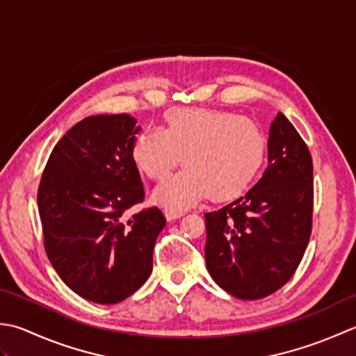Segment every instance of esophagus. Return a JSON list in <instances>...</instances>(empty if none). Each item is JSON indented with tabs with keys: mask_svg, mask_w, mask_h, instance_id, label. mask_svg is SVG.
<instances>
[{
	"mask_svg": "<svg viewBox=\"0 0 356 356\" xmlns=\"http://www.w3.org/2000/svg\"><path fill=\"white\" fill-rule=\"evenodd\" d=\"M183 215H184L183 212H172V210H165V218H168V221H175L181 218Z\"/></svg>",
	"mask_w": 356,
	"mask_h": 356,
	"instance_id": "34e87169",
	"label": "esophagus"
}]
</instances>
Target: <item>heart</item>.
Here are the masks:
<instances>
[{
    "label": "heart",
    "instance_id": "obj_1",
    "mask_svg": "<svg viewBox=\"0 0 356 356\" xmlns=\"http://www.w3.org/2000/svg\"><path fill=\"white\" fill-rule=\"evenodd\" d=\"M183 156L186 169L154 192L156 204L183 212L204 198L227 201L241 195L261 169L266 136L255 121L207 108H173L164 130L149 127L135 138L132 161L150 179H161Z\"/></svg>",
    "mask_w": 356,
    "mask_h": 356
}]
</instances>
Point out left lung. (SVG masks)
Listing matches in <instances>:
<instances>
[{
  "instance_id": "left-lung-1",
  "label": "left lung",
  "mask_w": 356,
  "mask_h": 356,
  "mask_svg": "<svg viewBox=\"0 0 356 356\" xmlns=\"http://www.w3.org/2000/svg\"><path fill=\"white\" fill-rule=\"evenodd\" d=\"M267 169L244 197L206 213V267L239 300H259L292 278L309 244L314 165L292 122L278 112Z\"/></svg>"
}]
</instances>
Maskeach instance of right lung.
<instances>
[{
	"mask_svg": "<svg viewBox=\"0 0 356 356\" xmlns=\"http://www.w3.org/2000/svg\"><path fill=\"white\" fill-rule=\"evenodd\" d=\"M140 130L127 113L84 118L56 143L41 177L47 257L60 278L92 302L117 304L147 281L165 226L158 207L124 220L126 210L144 200L132 161Z\"/></svg>",
	"mask_w": 356,
	"mask_h": 356,
	"instance_id": "add662e5",
	"label": "right lung"
}]
</instances>
